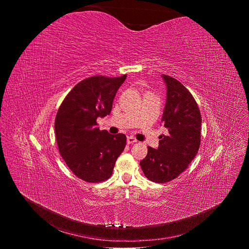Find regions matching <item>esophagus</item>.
I'll return each mask as SVG.
<instances>
[{
	"label": "esophagus",
	"instance_id": "esophagus-1",
	"mask_svg": "<svg viewBox=\"0 0 249 249\" xmlns=\"http://www.w3.org/2000/svg\"><path fill=\"white\" fill-rule=\"evenodd\" d=\"M136 142H137V140H136L135 138H133V137H128V138H127V143H128L129 145L134 144V143H136Z\"/></svg>",
	"mask_w": 249,
	"mask_h": 249
}]
</instances>
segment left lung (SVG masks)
Listing matches in <instances>:
<instances>
[{
	"mask_svg": "<svg viewBox=\"0 0 249 249\" xmlns=\"http://www.w3.org/2000/svg\"><path fill=\"white\" fill-rule=\"evenodd\" d=\"M162 78L167 93L161 121L167 134L160 136L158 150L148 147L140 162L147 178L157 183L169 182L185 171L201 143L202 117L195 98L179 81Z\"/></svg>",
	"mask_w": 249,
	"mask_h": 249,
	"instance_id": "1",
	"label": "left lung"
}]
</instances>
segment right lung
Returning <instances> with one entry per match:
<instances>
[{"label":"right lung","mask_w":249,"mask_h":249,"mask_svg":"<svg viewBox=\"0 0 249 249\" xmlns=\"http://www.w3.org/2000/svg\"><path fill=\"white\" fill-rule=\"evenodd\" d=\"M127 75L92 76L81 81L61 103L55 118L56 142L68 167L89 183L107 180L126 146L124 134L99 130L97 117L111 112L115 94Z\"/></svg>","instance_id":"right-lung-1"}]
</instances>
